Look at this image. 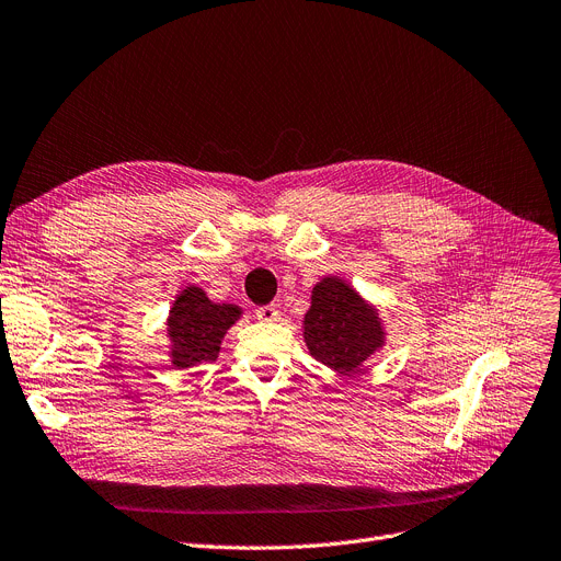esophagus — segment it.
<instances>
[{
  "label": "esophagus",
  "instance_id": "obj_1",
  "mask_svg": "<svg viewBox=\"0 0 561 561\" xmlns=\"http://www.w3.org/2000/svg\"><path fill=\"white\" fill-rule=\"evenodd\" d=\"M255 317L262 319V322H274V319L278 317V308L274 304H266V306H260L255 310Z\"/></svg>",
  "mask_w": 561,
  "mask_h": 561
}]
</instances>
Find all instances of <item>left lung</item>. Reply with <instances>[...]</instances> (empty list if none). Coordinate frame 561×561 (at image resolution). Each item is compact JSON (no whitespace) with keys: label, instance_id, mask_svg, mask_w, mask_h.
I'll use <instances>...</instances> for the list:
<instances>
[{"label":"left lung","instance_id":"1","mask_svg":"<svg viewBox=\"0 0 561 561\" xmlns=\"http://www.w3.org/2000/svg\"><path fill=\"white\" fill-rule=\"evenodd\" d=\"M304 337L314 360L344 375L356 371L383 344L377 310L337 278L314 285Z\"/></svg>","mask_w":561,"mask_h":561}]
</instances>
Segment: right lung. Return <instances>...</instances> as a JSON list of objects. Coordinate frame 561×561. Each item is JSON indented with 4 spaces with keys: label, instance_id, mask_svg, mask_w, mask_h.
I'll list each match as a JSON object with an SVG mask.
<instances>
[{
    "label": "right lung",
    "instance_id": "obj_1",
    "mask_svg": "<svg viewBox=\"0 0 561 561\" xmlns=\"http://www.w3.org/2000/svg\"><path fill=\"white\" fill-rule=\"evenodd\" d=\"M239 310L232 304H211L201 287H186L175 299L169 317L173 365L192 367L215 363L221 340L237 322Z\"/></svg>",
    "mask_w": 561,
    "mask_h": 561
}]
</instances>
